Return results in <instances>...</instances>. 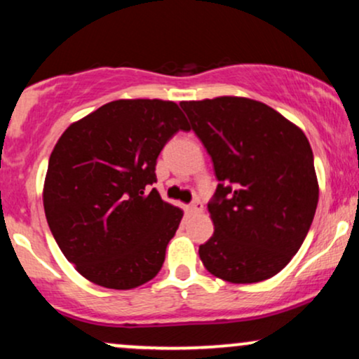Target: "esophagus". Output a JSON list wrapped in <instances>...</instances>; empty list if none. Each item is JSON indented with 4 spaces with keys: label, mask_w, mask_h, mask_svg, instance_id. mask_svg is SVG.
<instances>
[{
    "label": "esophagus",
    "mask_w": 359,
    "mask_h": 359,
    "mask_svg": "<svg viewBox=\"0 0 359 359\" xmlns=\"http://www.w3.org/2000/svg\"><path fill=\"white\" fill-rule=\"evenodd\" d=\"M203 209H204V205L199 199L194 201V203L189 205V211H191L192 214H201V212H203Z\"/></svg>",
    "instance_id": "1"
}]
</instances>
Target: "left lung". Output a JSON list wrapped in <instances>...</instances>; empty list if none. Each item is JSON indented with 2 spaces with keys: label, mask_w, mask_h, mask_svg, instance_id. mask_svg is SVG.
Here are the masks:
<instances>
[{
  "label": "left lung",
  "mask_w": 359,
  "mask_h": 359,
  "mask_svg": "<svg viewBox=\"0 0 359 359\" xmlns=\"http://www.w3.org/2000/svg\"><path fill=\"white\" fill-rule=\"evenodd\" d=\"M180 106L219 180L208 205L214 234L199 246L205 270L231 283L273 277L297 253L314 219L319 184L311 143L278 111L248 97Z\"/></svg>",
  "instance_id": "obj_1"
}]
</instances>
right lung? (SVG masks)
<instances>
[{
  "instance_id": "obj_1",
  "label": "right lung",
  "mask_w": 359,
  "mask_h": 359,
  "mask_svg": "<svg viewBox=\"0 0 359 359\" xmlns=\"http://www.w3.org/2000/svg\"><path fill=\"white\" fill-rule=\"evenodd\" d=\"M187 119L174 101L118 100L74 121L43 182L48 228L84 278L113 290L150 282L184 211L148 185L160 151Z\"/></svg>"
}]
</instances>
